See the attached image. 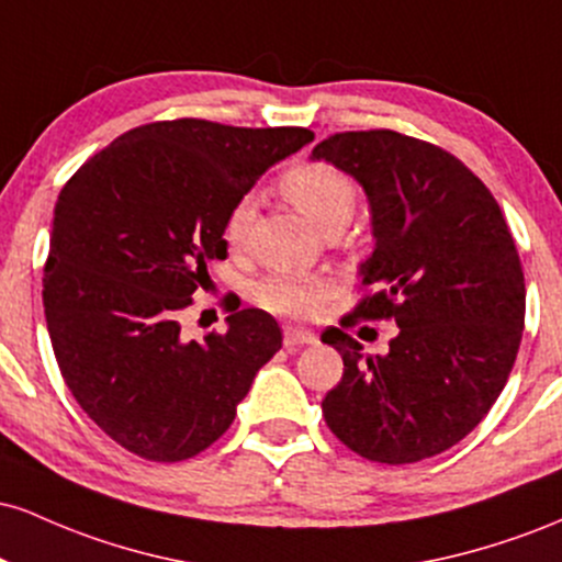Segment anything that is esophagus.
I'll list each match as a JSON object with an SVG mask.
<instances>
[{
  "instance_id": "obj_1",
  "label": "esophagus",
  "mask_w": 562,
  "mask_h": 562,
  "mask_svg": "<svg viewBox=\"0 0 562 562\" xmlns=\"http://www.w3.org/2000/svg\"><path fill=\"white\" fill-rule=\"evenodd\" d=\"M317 344V335L308 333V330H301V327H288L285 330V346L293 351V348H301V346H312Z\"/></svg>"
}]
</instances>
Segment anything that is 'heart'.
<instances>
[{"label":"heart","mask_w":562,"mask_h":562,"mask_svg":"<svg viewBox=\"0 0 562 562\" xmlns=\"http://www.w3.org/2000/svg\"><path fill=\"white\" fill-rule=\"evenodd\" d=\"M282 192L295 209L303 211L319 229L348 222L357 203L351 177L327 160H299L282 173ZM256 214V198L240 195L224 216V240L237 248L248 235ZM333 285L314 274H267L254 285V301L277 317H312L330 299Z\"/></svg>","instance_id":"1"}]
</instances>
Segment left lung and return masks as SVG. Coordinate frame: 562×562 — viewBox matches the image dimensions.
<instances>
[{"label": "left lung", "instance_id": "obj_1", "mask_svg": "<svg viewBox=\"0 0 562 562\" xmlns=\"http://www.w3.org/2000/svg\"><path fill=\"white\" fill-rule=\"evenodd\" d=\"M312 158L351 173L372 211L375 250L359 267L372 293L344 327L398 325L383 357L340 327L322 333L344 357L322 415L364 460H428L486 417L518 357L526 282L515 240L488 187L430 142L391 128L344 132Z\"/></svg>", "mask_w": 562, "mask_h": 562}]
</instances>
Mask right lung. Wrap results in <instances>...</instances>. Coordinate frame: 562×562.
Returning <instances> with one entry per match:
<instances>
[{
  "mask_svg": "<svg viewBox=\"0 0 562 562\" xmlns=\"http://www.w3.org/2000/svg\"><path fill=\"white\" fill-rule=\"evenodd\" d=\"M314 139L301 126L156 121L113 139L55 203L42 299L68 391L115 443L153 462L209 449L237 415L282 333L229 306L227 333L184 340L179 314L227 259L224 216L277 160Z\"/></svg>",
  "mask_w": 562,
  "mask_h": 562,
  "instance_id": "1",
  "label": "right lung"
}]
</instances>
